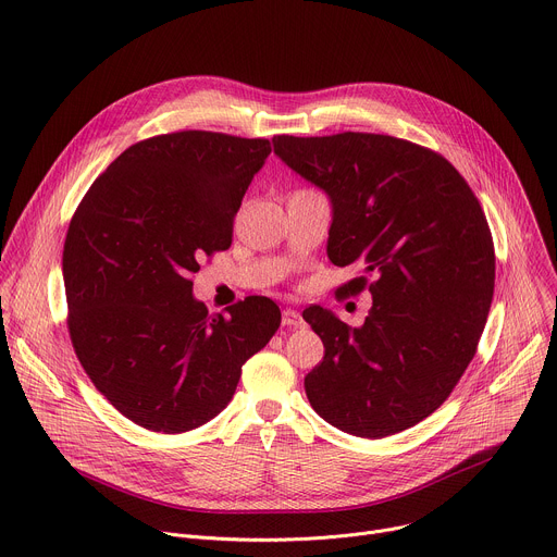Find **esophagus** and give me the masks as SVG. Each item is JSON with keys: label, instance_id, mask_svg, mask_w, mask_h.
<instances>
[{"label": "esophagus", "instance_id": "obj_1", "mask_svg": "<svg viewBox=\"0 0 557 557\" xmlns=\"http://www.w3.org/2000/svg\"><path fill=\"white\" fill-rule=\"evenodd\" d=\"M282 326H284V329H304L306 322H304V317H301L297 310L286 308V310L282 312Z\"/></svg>", "mask_w": 557, "mask_h": 557}]
</instances>
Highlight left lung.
I'll return each mask as SVG.
<instances>
[{"label":"left lung","instance_id":"left-lung-1","mask_svg":"<svg viewBox=\"0 0 557 557\" xmlns=\"http://www.w3.org/2000/svg\"><path fill=\"white\" fill-rule=\"evenodd\" d=\"M273 149L331 198V262L374 277L344 286L372 295L359 329L304 310L324 342V361L304 379L308 401L361 438L404 432L441 408L483 335L496 280L483 207L441 153L404 138L282 134Z\"/></svg>","mask_w":557,"mask_h":557}]
</instances>
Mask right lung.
<instances>
[{"mask_svg":"<svg viewBox=\"0 0 557 557\" xmlns=\"http://www.w3.org/2000/svg\"><path fill=\"white\" fill-rule=\"evenodd\" d=\"M267 138L187 129L127 147L76 207L63 245L67 331L86 374L136 425L181 434L218 417L280 329L269 297L209 314L200 258L231 247Z\"/></svg>","mask_w":557,"mask_h":557,"instance_id":"1","label":"right lung"}]
</instances>
